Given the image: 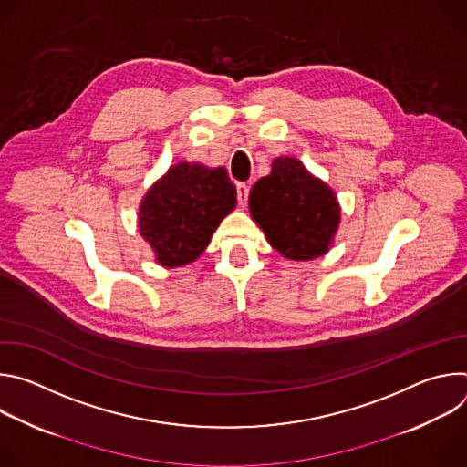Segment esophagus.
<instances>
[{"label": "esophagus", "mask_w": 467, "mask_h": 467, "mask_svg": "<svg viewBox=\"0 0 467 467\" xmlns=\"http://www.w3.org/2000/svg\"><path fill=\"white\" fill-rule=\"evenodd\" d=\"M236 197H238V205H245L247 197H249V186L245 182H238L236 184Z\"/></svg>", "instance_id": "34e87169"}]
</instances>
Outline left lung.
I'll list each match as a JSON object with an SVG mask.
<instances>
[{
  "label": "left lung",
  "instance_id": "obj_1",
  "mask_svg": "<svg viewBox=\"0 0 467 467\" xmlns=\"http://www.w3.org/2000/svg\"><path fill=\"white\" fill-rule=\"evenodd\" d=\"M249 211L272 247L292 260L327 253L340 223L335 192L292 157L275 159L272 173L254 182Z\"/></svg>",
  "mask_w": 467,
  "mask_h": 467
}]
</instances>
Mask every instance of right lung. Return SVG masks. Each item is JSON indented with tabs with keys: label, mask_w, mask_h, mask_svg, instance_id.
Segmentation results:
<instances>
[{
	"label": "right lung",
	"mask_w": 467,
	"mask_h": 467,
	"mask_svg": "<svg viewBox=\"0 0 467 467\" xmlns=\"http://www.w3.org/2000/svg\"><path fill=\"white\" fill-rule=\"evenodd\" d=\"M236 205V188L225 168L179 162L146 193L140 234L166 268L193 262L220 222Z\"/></svg>",
	"instance_id": "right-lung-1"
}]
</instances>
